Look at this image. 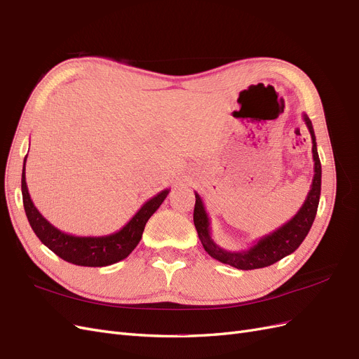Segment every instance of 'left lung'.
<instances>
[{
    "label": "left lung",
    "mask_w": 359,
    "mask_h": 359,
    "mask_svg": "<svg viewBox=\"0 0 359 359\" xmlns=\"http://www.w3.org/2000/svg\"><path fill=\"white\" fill-rule=\"evenodd\" d=\"M302 116L311 135V144H313L311 153H313V161H314L313 182H311L307 198L304 201L299 211L293 215L287 223L280 226L277 231L259 238V240L247 250H241V252H227V250L219 247L214 243L211 236L210 217L205 211L202 198L196 191H194V196H196V203H194V212H193L194 226H196L199 240L205 248V252L211 257L219 260V262L231 265L238 269H244V271L265 268L278 262L280 259H283L287 255L295 252V250L301 245V243L306 240L319 206L322 166H320V160L318 154L316 136H314L311 121L306 114Z\"/></svg>",
    "instance_id": "obj_1"
}]
</instances>
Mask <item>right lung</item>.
Listing matches in <instances>:
<instances>
[{"instance_id":"right-lung-1","label":"right lung","mask_w":359,"mask_h":359,"mask_svg":"<svg viewBox=\"0 0 359 359\" xmlns=\"http://www.w3.org/2000/svg\"><path fill=\"white\" fill-rule=\"evenodd\" d=\"M28 156V154H27ZM25 161L22 169V199L27 219L39 240L66 262L79 266H107L126 259L133 252L142 238L145 224L169 194V189L161 190L147 201L140 210L121 229L103 236H76L57 229L50 224L31 201L25 181Z\"/></svg>"}]
</instances>
